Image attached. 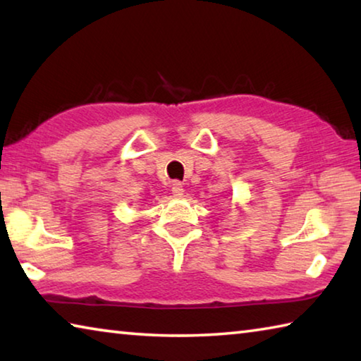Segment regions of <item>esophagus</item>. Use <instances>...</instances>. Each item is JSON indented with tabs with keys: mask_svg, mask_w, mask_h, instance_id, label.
Masks as SVG:
<instances>
[{
	"mask_svg": "<svg viewBox=\"0 0 361 361\" xmlns=\"http://www.w3.org/2000/svg\"><path fill=\"white\" fill-rule=\"evenodd\" d=\"M183 192H185V189H183V185L180 181H173L172 185V194L175 195V197H181Z\"/></svg>",
	"mask_w": 361,
	"mask_h": 361,
	"instance_id": "34e87169",
	"label": "esophagus"
}]
</instances>
